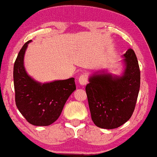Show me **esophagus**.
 Wrapping results in <instances>:
<instances>
[{
    "mask_svg": "<svg viewBox=\"0 0 157 157\" xmlns=\"http://www.w3.org/2000/svg\"><path fill=\"white\" fill-rule=\"evenodd\" d=\"M78 81H79V83H80L81 86L86 85V84L87 83V82H88V77H87V74H81V75L80 76V77H79Z\"/></svg>",
    "mask_w": 157,
    "mask_h": 157,
    "instance_id": "34e87169",
    "label": "esophagus"
}]
</instances>
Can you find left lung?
<instances>
[{"label": "left lung", "instance_id": "obj_1", "mask_svg": "<svg viewBox=\"0 0 157 157\" xmlns=\"http://www.w3.org/2000/svg\"><path fill=\"white\" fill-rule=\"evenodd\" d=\"M123 57L125 70L122 75L99 72L90 77L86 86L91 119L99 128H118L134 112L140 87V67L132 49Z\"/></svg>", "mask_w": 157, "mask_h": 157}]
</instances>
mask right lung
Returning <instances> with one entry per match:
<instances>
[{"instance_id": "1", "label": "right lung", "mask_w": 157, "mask_h": 157, "mask_svg": "<svg viewBox=\"0 0 157 157\" xmlns=\"http://www.w3.org/2000/svg\"><path fill=\"white\" fill-rule=\"evenodd\" d=\"M26 42L18 52L14 65L15 104L19 112L30 124L47 126L56 121L64 105L76 90L74 77L41 83L28 75L24 67Z\"/></svg>"}]
</instances>
